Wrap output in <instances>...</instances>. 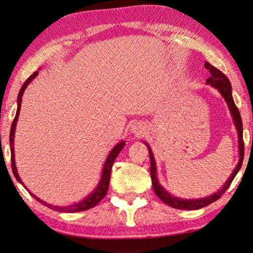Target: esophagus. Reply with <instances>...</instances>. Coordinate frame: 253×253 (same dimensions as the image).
Masks as SVG:
<instances>
[{
    "label": "esophagus",
    "instance_id": "esophagus-1",
    "mask_svg": "<svg viewBox=\"0 0 253 253\" xmlns=\"http://www.w3.org/2000/svg\"><path fill=\"white\" fill-rule=\"evenodd\" d=\"M132 130H133L134 133H142V127H141L140 126H132Z\"/></svg>",
    "mask_w": 253,
    "mask_h": 253
}]
</instances>
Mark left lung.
I'll return each instance as SVG.
<instances>
[{
    "label": "left lung",
    "instance_id": "1",
    "mask_svg": "<svg viewBox=\"0 0 253 253\" xmlns=\"http://www.w3.org/2000/svg\"><path fill=\"white\" fill-rule=\"evenodd\" d=\"M205 66L207 70H209L210 72V78L207 80L208 84H211L212 86H214L218 88L220 91L221 94L224 97L225 102H227L230 109V112L232 113V118L234 120V124H236L237 131H238V138H239V152H240V160H239V163L236 169L233 170L232 174L230 178L228 179L227 182L224 183L222 189L219 190L218 192L212 194L210 197L203 198V199H196V200H183V199L176 198L171 196V194L168 193L165 189H163L160 184L158 182L157 179V168H156V162H154V157L153 153L151 151L150 147H148L149 150V156H150V162H151V167H150V173H151V180H152V185H153V190L156 192L157 196L161 199V200L166 203V205L170 206L172 208H175V209H181V210H197V209H201V208H205L207 206L211 205L214 201L218 200V199L221 198V196L227 191L228 188L230 187V184L234 179V176L237 175L238 171L240 170L242 161H243V156H245V143H243V135H242V120H241V115L239 110L237 108L236 103H234L233 97H232V93H231V84H230L229 79L227 78L223 72H221L219 69L214 68L213 65H211L209 62H206Z\"/></svg>",
    "mask_w": 253,
    "mask_h": 253
}]
</instances>
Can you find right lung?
<instances>
[{"label":"right lung","mask_w":253,"mask_h":253,"mask_svg":"<svg viewBox=\"0 0 253 253\" xmlns=\"http://www.w3.org/2000/svg\"><path fill=\"white\" fill-rule=\"evenodd\" d=\"M38 71H35V72L30 75V77L26 79V81L24 82L23 85H22L20 93H19V96H17V110H16V114H15V118L13 120L12 122V126H11V131H10V145H11V162H12V171H13V174H14L15 179L19 181V182L22 183V181L20 179L19 174H17V170H16V167H15V160H14V148H13V141H14V132H15V126H16V121L17 119H19V114H20V109H21V102H22V95H23V92L28 86V84L32 81V80L37 77L38 75ZM124 145H126V142L122 141V142H120L119 144H117L114 147V149L111 151V153L109 154L108 159H106L105 161V165L103 168V173H102V178H101V182L97 185V188L94 190V192H93L91 196H88L85 200H83L79 203H75V205H71L68 207H57V206H52V205H48V203H45L42 200H40L35 196H33L32 193H31V196H33L34 199H37L39 202H41L43 206H46L47 208H50L52 210H55V211H59V212H79V211H84V210H88L91 209V208L95 207L97 203H99L102 199L105 197L106 192H108V189H109V183H110V176H111V171H112V166H113V162L115 161V159L119 156V153L121 150L123 149ZM23 184V183H22Z\"/></svg>","instance_id":"add662e5"}]
</instances>
